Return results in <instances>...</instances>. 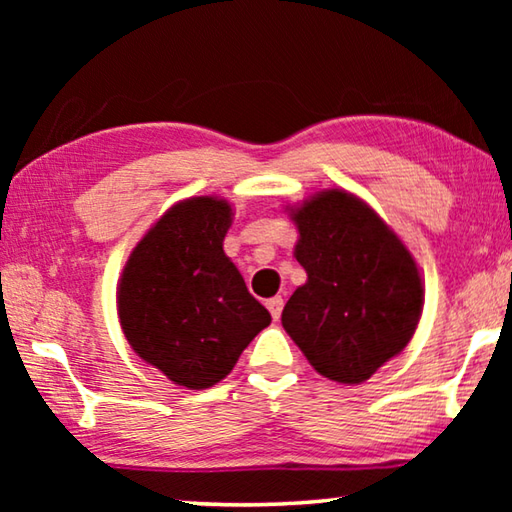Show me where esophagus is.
Listing matches in <instances>:
<instances>
[{"mask_svg":"<svg viewBox=\"0 0 512 512\" xmlns=\"http://www.w3.org/2000/svg\"><path fill=\"white\" fill-rule=\"evenodd\" d=\"M266 307H268V311H271V316H273L275 320H280L282 307H284L282 296H275V298H271V300H266Z\"/></svg>","mask_w":512,"mask_h":512,"instance_id":"esophagus-1","label":"esophagus"}]
</instances>
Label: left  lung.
Here are the masks:
<instances>
[{
  "label": "left lung",
  "instance_id": "8db88e82",
  "mask_svg": "<svg viewBox=\"0 0 512 512\" xmlns=\"http://www.w3.org/2000/svg\"><path fill=\"white\" fill-rule=\"evenodd\" d=\"M291 219L307 282L284 305L282 325L320 375L341 384L366 381L418 327V266L395 232L341 189L320 192Z\"/></svg>",
  "mask_w": 512,
  "mask_h": 512
}]
</instances>
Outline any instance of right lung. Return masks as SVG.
<instances>
[{
    "mask_svg": "<svg viewBox=\"0 0 512 512\" xmlns=\"http://www.w3.org/2000/svg\"><path fill=\"white\" fill-rule=\"evenodd\" d=\"M230 223V205L219 198L173 205L137 244L119 280V323L131 348L192 391L228 375L271 323L223 253Z\"/></svg>",
    "mask_w": 512,
    "mask_h": 512,
    "instance_id": "add662e5",
    "label": "right lung"
}]
</instances>
